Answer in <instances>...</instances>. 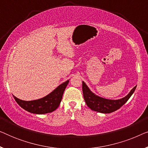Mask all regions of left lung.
<instances>
[{"label": "left lung", "instance_id": "obj_1", "mask_svg": "<svg viewBox=\"0 0 148 148\" xmlns=\"http://www.w3.org/2000/svg\"><path fill=\"white\" fill-rule=\"evenodd\" d=\"M136 87L137 86H135L124 98L119 100H109L97 96L90 90L86 83L82 82L83 94L87 106L91 110L104 114L114 112L123 106L134 93Z\"/></svg>", "mask_w": 148, "mask_h": 148}]
</instances>
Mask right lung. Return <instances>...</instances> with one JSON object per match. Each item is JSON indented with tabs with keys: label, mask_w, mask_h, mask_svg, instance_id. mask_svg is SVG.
Wrapping results in <instances>:
<instances>
[{
	"label": "right lung",
	"mask_w": 148,
	"mask_h": 148,
	"mask_svg": "<svg viewBox=\"0 0 148 148\" xmlns=\"http://www.w3.org/2000/svg\"><path fill=\"white\" fill-rule=\"evenodd\" d=\"M69 82V80L66 81L47 96L38 100L25 101L16 98L15 96H13V98L17 104L27 112L37 114L50 113L53 112L59 106L64 91Z\"/></svg>",
	"instance_id": "add662e5"
}]
</instances>
